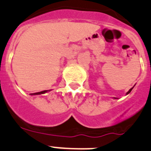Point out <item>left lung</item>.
Here are the masks:
<instances>
[{"instance_id": "left-lung-1", "label": "left lung", "mask_w": 151, "mask_h": 151, "mask_svg": "<svg viewBox=\"0 0 151 151\" xmlns=\"http://www.w3.org/2000/svg\"><path fill=\"white\" fill-rule=\"evenodd\" d=\"M132 89H133V87H132V88H131V89H130V90H129V91H128V93H127V94H128V93H130V92H131V91H132Z\"/></svg>"}]
</instances>
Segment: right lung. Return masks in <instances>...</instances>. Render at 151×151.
<instances>
[{"label":"right lung","instance_id":"right-lung-1","mask_svg":"<svg viewBox=\"0 0 151 151\" xmlns=\"http://www.w3.org/2000/svg\"><path fill=\"white\" fill-rule=\"evenodd\" d=\"M46 92H48V90H44V91L38 92V93H31V95H39V94L45 93H46Z\"/></svg>","mask_w":151,"mask_h":151}]
</instances>
